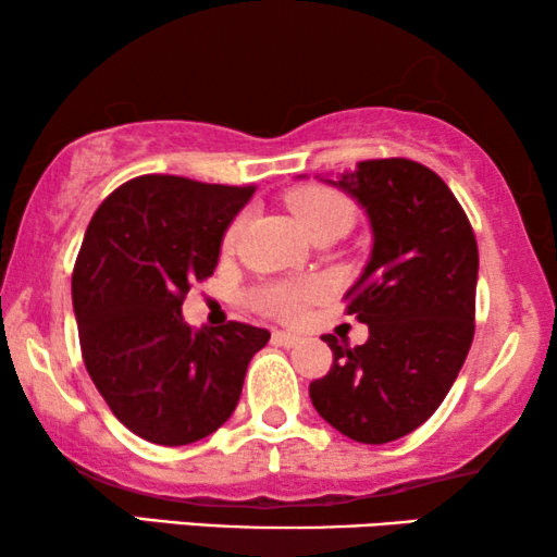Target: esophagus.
Wrapping results in <instances>:
<instances>
[{
    "instance_id": "obj_1",
    "label": "esophagus",
    "mask_w": 557,
    "mask_h": 557,
    "mask_svg": "<svg viewBox=\"0 0 557 557\" xmlns=\"http://www.w3.org/2000/svg\"><path fill=\"white\" fill-rule=\"evenodd\" d=\"M273 345L296 347V345H301V334H296V332H273Z\"/></svg>"
}]
</instances>
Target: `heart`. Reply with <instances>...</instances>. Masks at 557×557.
Wrapping results in <instances>:
<instances>
[{
  "mask_svg": "<svg viewBox=\"0 0 557 557\" xmlns=\"http://www.w3.org/2000/svg\"><path fill=\"white\" fill-rule=\"evenodd\" d=\"M288 210L294 212L296 223L301 225V231L307 235H314L324 227H339L342 233L347 231V225L352 223V208L339 193L326 187H299L286 197ZM243 231V215L235 218L231 227L225 233V248H231ZM322 284L317 281H304V284H276L265 286L258 292L256 304L269 314L294 319L299 317L304 307L309 301H314L317 296H322Z\"/></svg>",
  "mask_w": 557,
  "mask_h": 557,
  "instance_id": "1",
  "label": "heart"
}]
</instances>
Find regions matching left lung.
Listing matches in <instances>:
<instances>
[{"instance_id": "left-lung-1", "label": "left lung", "mask_w": 557, "mask_h": 557, "mask_svg": "<svg viewBox=\"0 0 557 557\" xmlns=\"http://www.w3.org/2000/svg\"><path fill=\"white\" fill-rule=\"evenodd\" d=\"M368 215L372 250L345 294L368 324L360 347L324 334L334 362L309 385L326 423L360 444H387L429 421L451 391L471 339L479 250L446 182L410 159H370L319 177Z\"/></svg>"}]
</instances>
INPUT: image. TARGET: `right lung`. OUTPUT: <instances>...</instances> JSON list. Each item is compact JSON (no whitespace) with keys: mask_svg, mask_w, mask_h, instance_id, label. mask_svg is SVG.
Returning <instances> with one entry per match:
<instances>
[{"mask_svg":"<svg viewBox=\"0 0 557 557\" xmlns=\"http://www.w3.org/2000/svg\"><path fill=\"white\" fill-rule=\"evenodd\" d=\"M253 187L147 174L106 197L73 269L86 370L111 413L159 446L195 444L238 406L269 330L231 322L195 332L182 317L193 281L215 271L227 225Z\"/></svg>","mask_w":557,"mask_h":557,"instance_id":"obj_1","label":"right lung"}]
</instances>
